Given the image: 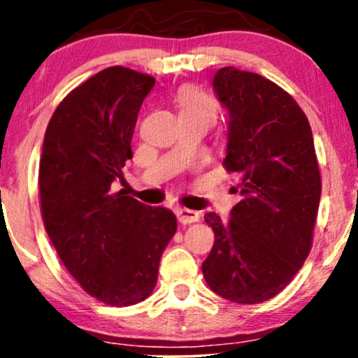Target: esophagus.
Listing matches in <instances>:
<instances>
[{"mask_svg": "<svg viewBox=\"0 0 358 358\" xmlns=\"http://www.w3.org/2000/svg\"><path fill=\"white\" fill-rule=\"evenodd\" d=\"M176 217H178L180 224L183 225L193 224V222L200 220V213L195 210H190V208H178V210H176Z\"/></svg>", "mask_w": 358, "mask_h": 358, "instance_id": "esophagus-1", "label": "esophagus"}]
</instances>
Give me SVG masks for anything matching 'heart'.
Returning a JSON list of instances; mask_svg holds the SVG:
<instances>
[{
  "label": "heart",
  "mask_w": 358,
  "mask_h": 358,
  "mask_svg": "<svg viewBox=\"0 0 358 358\" xmlns=\"http://www.w3.org/2000/svg\"><path fill=\"white\" fill-rule=\"evenodd\" d=\"M180 117H199L212 124L217 117V102L199 89H183L178 96Z\"/></svg>",
  "instance_id": "heart-1"
}]
</instances>
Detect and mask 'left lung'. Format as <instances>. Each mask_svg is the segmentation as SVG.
Returning <instances> with one entry per match:
<instances>
[{"label":"left lung","instance_id":"8db88e82","mask_svg":"<svg viewBox=\"0 0 358 358\" xmlns=\"http://www.w3.org/2000/svg\"><path fill=\"white\" fill-rule=\"evenodd\" d=\"M212 85L229 113L224 166L241 202L227 222L205 213L215 242L203 278L219 296L256 305L285 289L310 254L322 195L313 134L296 101L259 73L222 67Z\"/></svg>","mask_w":358,"mask_h":358}]
</instances>
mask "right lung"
I'll return each mask as SVG.
<instances>
[{
    "label": "right lung",
    "instance_id": "1",
    "mask_svg": "<svg viewBox=\"0 0 358 358\" xmlns=\"http://www.w3.org/2000/svg\"><path fill=\"white\" fill-rule=\"evenodd\" d=\"M155 79L126 67L97 72L60 102L45 131L38 170L45 231L90 296L131 306L153 293L176 217L124 192L122 166Z\"/></svg>",
    "mask_w": 358,
    "mask_h": 358
}]
</instances>
